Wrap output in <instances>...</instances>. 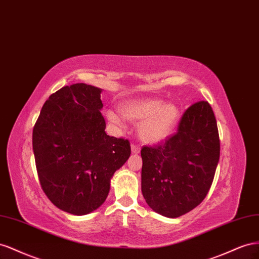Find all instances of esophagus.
<instances>
[{"instance_id":"34e87169","label":"esophagus","mask_w":259,"mask_h":259,"mask_svg":"<svg viewBox=\"0 0 259 259\" xmlns=\"http://www.w3.org/2000/svg\"><path fill=\"white\" fill-rule=\"evenodd\" d=\"M131 152H132V154H135V155L139 154L140 153V147L136 144H131Z\"/></svg>"}]
</instances>
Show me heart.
I'll return each mask as SVG.
<instances>
[{
    "instance_id": "b5f03b06",
    "label": "heart",
    "mask_w": 259,
    "mask_h": 259,
    "mask_svg": "<svg viewBox=\"0 0 259 259\" xmlns=\"http://www.w3.org/2000/svg\"><path fill=\"white\" fill-rule=\"evenodd\" d=\"M121 114L132 121H142L139 125V138L146 144H158L169 138L180 119V110L172 103L158 99L130 102L120 107ZM116 123H122L121 117L108 115Z\"/></svg>"
}]
</instances>
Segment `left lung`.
<instances>
[{
	"label": "left lung",
	"mask_w": 259,
	"mask_h": 259,
	"mask_svg": "<svg viewBox=\"0 0 259 259\" xmlns=\"http://www.w3.org/2000/svg\"><path fill=\"white\" fill-rule=\"evenodd\" d=\"M220 156L215 114L208 102L191 105L178 130L158 145L141 150V190L146 204L161 216L180 217L203 202Z\"/></svg>",
	"instance_id": "left-lung-1"
}]
</instances>
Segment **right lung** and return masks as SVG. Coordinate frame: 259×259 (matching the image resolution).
Here are the masks:
<instances>
[{
  "mask_svg": "<svg viewBox=\"0 0 259 259\" xmlns=\"http://www.w3.org/2000/svg\"><path fill=\"white\" fill-rule=\"evenodd\" d=\"M102 90L63 87L44 103L32 132L41 188L57 208L87 215L105 202L110 179L131 154L129 140L106 135Z\"/></svg>",
  "mask_w": 259,
  "mask_h": 259,
  "instance_id": "obj_1",
  "label": "right lung"
}]
</instances>
